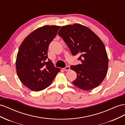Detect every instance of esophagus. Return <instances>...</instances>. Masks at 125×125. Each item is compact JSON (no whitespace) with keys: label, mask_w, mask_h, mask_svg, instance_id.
I'll use <instances>...</instances> for the list:
<instances>
[{"label":"esophagus","mask_w":125,"mask_h":125,"mask_svg":"<svg viewBox=\"0 0 125 125\" xmlns=\"http://www.w3.org/2000/svg\"><path fill=\"white\" fill-rule=\"evenodd\" d=\"M63 70L65 71H70V67L69 66H66L65 67H64V68H63Z\"/></svg>","instance_id":"1"}]
</instances>
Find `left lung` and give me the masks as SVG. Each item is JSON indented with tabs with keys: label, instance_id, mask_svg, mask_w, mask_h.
I'll list each match as a JSON object with an SVG mask.
<instances>
[{
	"label": "left lung",
	"instance_id": "1",
	"mask_svg": "<svg viewBox=\"0 0 125 125\" xmlns=\"http://www.w3.org/2000/svg\"><path fill=\"white\" fill-rule=\"evenodd\" d=\"M58 35L73 55H80L78 60L82 63L70 66L77 74L73 84L84 91L99 86L107 73L108 65L107 54L102 40L89 28L77 23L62 27Z\"/></svg>",
	"mask_w": 125,
	"mask_h": 125
}]
</instances>
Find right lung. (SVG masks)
<instances>
[{
    "mask_svg": "<svg viewBox=\"0 0 125 125\" xmlns=\"http://www.w3.org/2000/svg\"><path fill=\"white\" fill-rule=\"evenodd\" d=\"M60 26H44L31 33L20 45L16 59L18 76L25 86L40 91L50 86L60 69L48 58L49 44Z\"/></svg>",
    "mask_w": 125,
    "mask_h": 125,
    "instance_id": "add662e5",
    "label": "right lung"
}]
</instances>
